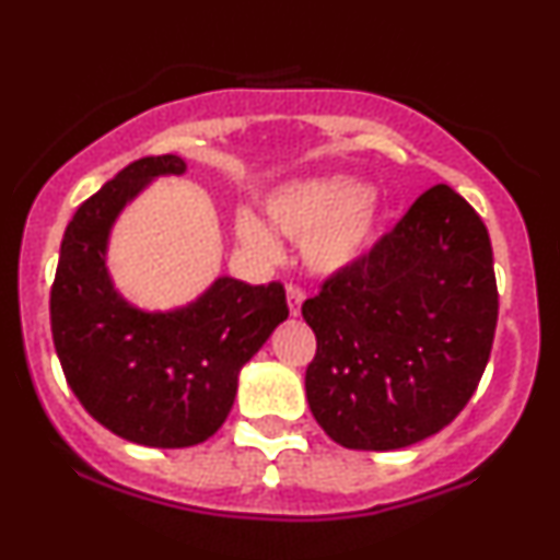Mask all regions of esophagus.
Listing matches in <instances>:
<instances>
[{"instance_id": "obj_1", "label": "esophagus", "mask_w": 560, "mask_h": 560, "mask_svg": "<svg viewBox=\"0 0 560 560\" xmlns=\"http://www.w3.org/2000/svg\"><path fill=\"white\" fill-rule=\"evenodd\" d=\"M303 300H305V292L300 290V287H295V284L287 287V303H290V314L292 316H300V308H303Z\"/></svg>"}]
</instances>
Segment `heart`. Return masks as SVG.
<instances>
[{
    "label": "heart",
    "mask_w": 560,
    "mask_h": 560,
    "mask_svg": "<svg viewBox=\"0 0 560 560\" xmlns=\"http://www.w3.org/2000/svg\"><path fill=\"white\" fill-rule=\"evenodd\" d=\"M270 222L300 241L303 260L316 273H340L368 255L381 220V201L357 179L343 174L311 176L270 192L265 201ZM241 244L260 257H273V233L249 211L235 220Z\"/></svg>",
    "instance_id": "heart-1"
}]
</instances>
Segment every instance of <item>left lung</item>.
I'll list each match as a JSON object with an SVG mask.
<instances>
[{
	"instance_id": "8db88e82",
	"label": "left lung",
	"mask_w": 560,
	"mask_h": 560,
	"mask_svg": "<svg viewBox=\"0 0 560 560\" xmlns=\"http://www.w3.org/2000/svg\"><path fill=\"white\" fill-rule=\"evenodd\" d=\"M499 316L486 225L434 185L368 255L303 303L316 332L305 397L354 451L408 448L448 427L486 370Z\"/></svg>"
}]
</instances>
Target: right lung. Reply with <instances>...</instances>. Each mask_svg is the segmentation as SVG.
<instances>
[{
    "mask_svg": "<svg viewBox=\"0 0 560 560\" xmlns=\"http://www.w3.org/2000/svg\"><path fill=\"white\" fill-rule=\"evenodd\" d=\"M179 155L133 161L74 211L50 290V327L63 375L82 408L117 438L150 448L209 440L233 408L238 373L290 316L279 281L252 287L220 276L192 303L141 311L112 284L109 233Z\"/></svg>",
    "mask_w": 560,
    "mask_h": 560,
    "instance_id": "1",
    "label": "right lung"
}]
</instances>
